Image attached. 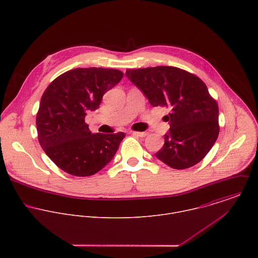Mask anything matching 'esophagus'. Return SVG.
<instances>
[{
    "label": "esophagus",
    "instance_id": "34e87169",
    "mask_svg": "<svg viewBox=\"0 0 258 258\" xmlns=\"http://www.w3.org/2000/svg\"><path fill=\"white\" fill-rule=\"evenodd\" d=\"M132 134L134 136H137V137H140V138H144V137L148 135V133H145V132H132Z\"/></svg>",
    "mask_w": 258,
    "mask_h": 258
}]
</instances>
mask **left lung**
<instances>
[{
	"label": "left lung",
	"mask_w": 258,
	"mask_h": 258,
	"mask_svg": "<svg viewBox=\"0 0 258 258\" xmlns=\"http://www.w3.org/2000/svg\"><path fill=\"white\" fill-rule=\"evenodd\" d=\"M125 76L153 107L170 109L163 117L170 128L156 157L174 169L200 162L219 133L218 106L206 85L193 73L173 66L127 69Z\"/></svg>",
	"instance_id": "1"
}]
</instances>
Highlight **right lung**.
Masks as SVG:
<instances>
[{
  "label": "right lung",
  "instance_id": "obj_1",
  "mask_svg": "<svg viewBox=\"0 0 258 258\" xmlns=\"http://www.w3.org/2000/svg\"><path fill=\"white\" fill-rule=\"evenodd\" d=\"M123 72L109 68H77L56 78L45 90L36 113V131L43 150L65 172L89 176L114 157L124 133L92 134L85 121L103 95L116 86Z\"/></svg>",
  "mask_w": 258,
  "mask_h": 258
}]
</instances>
